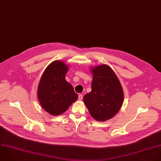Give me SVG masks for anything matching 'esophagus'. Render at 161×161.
<instances>
[{
    "label": "esophagus",
    "mask_w": 161,
    "mask_h": 161,
    "mask_svg": "<svg viewBox=\"0 0 161 161\" xmlns=\"http://www.w3.org/2000/svg\"><path fill=\"white\" fill-rule=\"evenodd\" d=\"M83 97V95H81V94H80V95H78V99H79V100H82Z\"/></svg>",
    "instance_id": "34e87169"
}]
</instances>
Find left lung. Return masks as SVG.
<instances>
[{
    "mask_svg": "<svg viewBox=\"0 0 161 161\" xmlns=\"http://www.w3.org/2000/svg\"><path fill=\"white\" fill-rule=\"evenodd\" d=\"M92 92L83 97L90 115L98 121L114 117L123 103L121 85L113 70L105 64L93 68Z\"/></svg>",
    "mask_w": 161,
    "mask_h": 161,
    "instance_id": "obj_1",
    "label": "left lung"
}]
</instances>
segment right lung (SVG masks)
I'll use <instances>...</instances> for the list:
<instances>
[{
  "instance_id": "1",
  "label": "right lung",
  "mask_w": 161,
  "mask_h": 161,
  "mask_svg": "<svg viewBox=\"0 0 161 161\" xmlns=\"http://www.w3.org/2000/svg\"><path fill=\"white\" fill-rule=\"evenodd\" d=\"M68 67L55 61L44 71L38 87V98L47 113L58 116L64 113L78 97L73 86L66 79Z\"/></svg>"
}]
</instances>
